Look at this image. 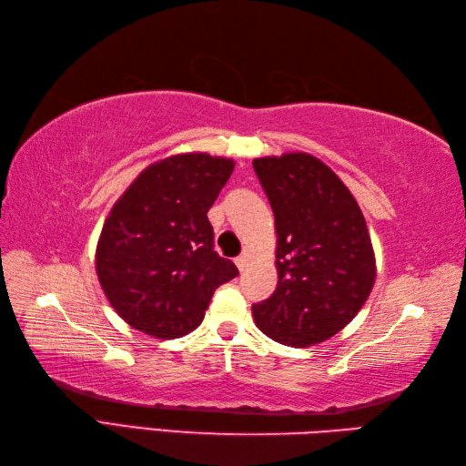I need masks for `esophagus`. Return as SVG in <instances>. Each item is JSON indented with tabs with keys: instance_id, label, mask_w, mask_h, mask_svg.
Masks as SVG:
<instances>
[{
	"instance_id": "34e87169",
	"label": "esophagus",
	"mask_w": 466,
	"mask_h": 466,
	"mask_svg": "<svg viewBox=\"0 0 466 466\" xmlns=\"http://www.w3.org/2000/svg\"><path fill=\"white\" fill-rule=\"evenodd\" d=\"M250 260H252V254H250L248 250H244V252L238 256V258H236V266H238L240 270H246V268H248Z\"/></svg>"
}]
</instances>
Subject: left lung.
Instances as JSON below:
<instances>
[{
	"label": "left lung",
	"mask_w": 466,
	"mask_h": 466,
	"mask_svg": "<svg viewBox=\"0 0 466 466\" xmlns=\"http://www.w3.org/2000/svg\"><path fill=\"white\" fill-rule=\"evenodd\" d=\"M254 172L274 212V294L252 306L272 340L314 346L340 332L364 306L376 262L354 196L319 157L304 152L256 157Z\"/></svg>",
	"instance_id": "obj_1"
}]
</instances>
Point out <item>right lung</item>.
<instances>
[{
	"instance_id": "1",
	"label": "right lung",
	"mask_w": 466,
	"mask_h": 466,
	"mask_svg": "<svg viewBox=\"0 0 466 466\" xmlns=\"http://www.w3.org/2000/svg\"><path fill=\"white\" fill-rule=\"evenodd\" d=\"M234 170L230 157L177 154L147 166L106 218L96 272L122 319L156 339L204 320L218 286L238 276L214 252L208 210Z\"/></svg>"
}]
</instances>
